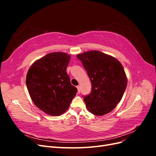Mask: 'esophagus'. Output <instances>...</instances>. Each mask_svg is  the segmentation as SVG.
<instances>
[{
    "label": "esophagus",
    "mask_w": 156,
    "mask_h": 156,
    "mask_svg": "<svg viewBox=\"0 0 156 156\" xmlns=\"http://www.w3.org/2000/svg\"><path fill=\"white\" fill-rule=\"evenodd\" d=\"M77 88L78 92L80 93V92H81V87H80V86H77Z\"/></svg>",
    "instance_id": "34e87169"
}]
</instances>
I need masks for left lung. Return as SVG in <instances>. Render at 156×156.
Returning a JSON list of instances; mask_svg holds the SVG:
<instances>
[{
    "mask_svg": "<svg viewBox=\"0 0 156 156\" xmlns=\"http://www.w3.org/2000/svg\"><path fill=\"white\" fill-rule=\"evenodd\" d=\"M91 81L92 90L83 96L89 112L96 116L110 112L123 96L127 87L124 67L112 56L98 51L77 55Z\"/></svg>",
    "mask_w": 156,
    "mask_h": 156,
    "instance_id": "left-lung-1",
    "label": "left lung"
}]
</instances>
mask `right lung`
I'll return each mask as SVG.
<instances>
[{
  "instance_id": "right-lung-1",
  "label": "right lung",
  "mask_w": 156,
  "mask_h": 156,
  "mask_svg": "<svg viewBox=\"0 0 156 156\" xmlns=\"http://www.w3.org/2000/svg\"><path fill=\"white\" fill-rule=\"evenodd\" d=\"M69 60V55L55 52L36 60L28 71L26 84L32 100L49 115H62L77 92L66 72Z\"/></svg>"
}]
</instances>
